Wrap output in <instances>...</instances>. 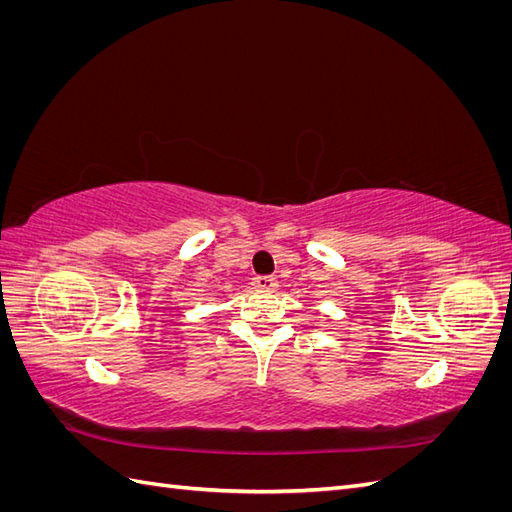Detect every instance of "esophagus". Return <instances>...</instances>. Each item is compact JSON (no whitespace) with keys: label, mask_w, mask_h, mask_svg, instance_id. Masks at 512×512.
Segmentation results:
<instances>
[{"label":"esophagus","mask_w":512,"mask_h":512,"mask_svg":"<svg viewBox=\"0 0 512 512\" xmlns=\"http://www.w3.org/2000/svg\"><path fill=\"white\" fill-rule=\"evenodd\" d=\"M254 286H256V290H262V292H273V290H277V286H280V282H277V277L260 275L254 280Z\"/></svg>","instance_id":"obj_1"}]
</instances>
